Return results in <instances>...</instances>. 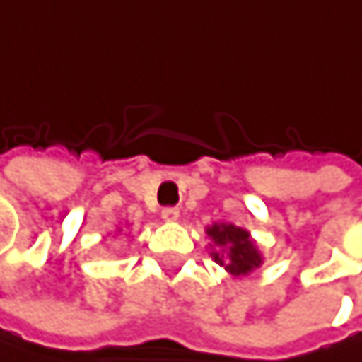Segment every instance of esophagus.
<instances>
[{
    "instance_id": "obj_1",
    "label": "esophagus",
    "mask_w": 362,
    "mask_h": 362,
    "mask_svg": "<svg viewBox=\"0 0 362 362\" xmlns=\"http://www.w3.org/2000/svg\"><path fill=\"white\" fill-rule=\"evenodd\" d=\"M161 218H164L166 222H175V220H179V209L177 207H164L161 209Z\"/></svg>"
}]
</instances>
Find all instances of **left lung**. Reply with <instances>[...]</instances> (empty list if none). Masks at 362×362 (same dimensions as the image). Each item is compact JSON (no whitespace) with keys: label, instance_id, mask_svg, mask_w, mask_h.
I'll return each mask as SVG.
<instances>
[{"label":"left lung","instance_id":"left-lung-1","mask_svg":"<svg viewBox=\"0 0 362 362\" xmlns=\"http://www.w3.org/2000/svg\"><path fill=\"white\" fill-rule=\"evenodd\" d=\"M207 235L214 240V244L224 248L214 252V261L224 265V269L233 276H244L261 265V255L244 228L233 224H214L207 228Z\"/></svg>","mask_w":362,"mask_h":362}]
</instances>
